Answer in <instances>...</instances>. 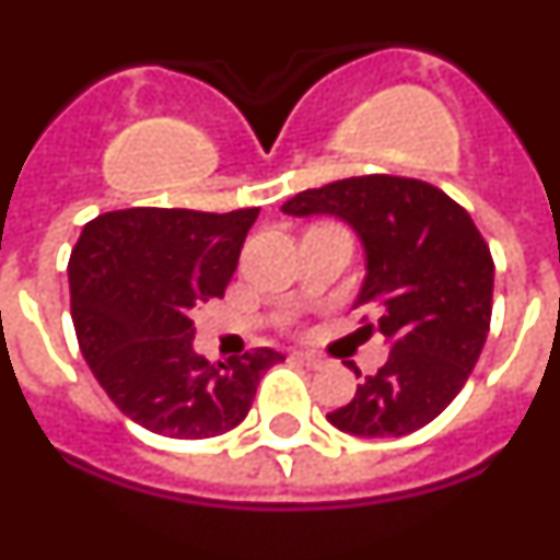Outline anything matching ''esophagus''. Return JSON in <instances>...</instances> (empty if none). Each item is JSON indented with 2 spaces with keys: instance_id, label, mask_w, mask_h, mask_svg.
<instances>
[{
  "instance_id": "obj_1",
  "label": "esophagus",
  "mask_w": 560,
  "mask_h": 560,
  "mask_svg": "<svg viewBox=\"0 0 560 560\" xmlns=\"http://www.w3.org/2000/svg\"><path fill=\"white\" fill-rule=\"evenodd\" d=\"M296 359H300V361H303V364H305V368H319V364H323V359H319V355H314V353H303V350H296Z\"/></svg>"
}]
</instances>
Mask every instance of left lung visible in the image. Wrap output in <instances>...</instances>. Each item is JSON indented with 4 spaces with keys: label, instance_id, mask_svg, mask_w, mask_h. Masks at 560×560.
<instances>
[{
    "label": "left lung",
    "instance_id": "left-lung-1",
    "mask_svg": "<svg viewBox=\"0 0 560 560\" xmlns=\"http://www.w3.org/2000/svg\"><path fill=\"white\" fill-rule=\"evenodd\" d=\"M283 212L336 215L359 232L368 277L355 308L378 311L361 330L389 341L384 368L330 423L359 438H400L432 423L465 387L491 328L493 257L471 215L440 187L387 173L296 192Z\"/></svg>",
    "mask_w": 560,
    "mask_h": 560
}]
</instances>
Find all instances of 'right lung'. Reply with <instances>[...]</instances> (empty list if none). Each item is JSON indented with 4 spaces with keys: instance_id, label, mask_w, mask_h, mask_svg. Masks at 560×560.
Instances as JSON below:
<instances>
[{
    "instance_id": "obj_1",
    "label": "right lung",
    "mask_w": 560,
    "mask_h": 560,
    "mask_svg": "<svg viewBox=\"0 0 560 560\" xmlns=\"http://www.w3.org/2000/svg\"><path fill=\"white\" fill-rule=\"evenodd\" d=\"M257 207L232 212L131 207L83 226L69 255L78 345L114 407L142 429L205 440L246 418L266 370L255 348L210 364L192 350V314L224 296Z\"/></svg>"
}]
</instances>
